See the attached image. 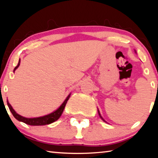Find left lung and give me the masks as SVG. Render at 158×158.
<instances>
[{
	"mask_svg": "<svg viewBox=\"0 0 158 158\" xmlns=\"http://www.w3.org/2000/svg\"><path fill=\"white\" fill-rule=\"evenodd\" d=\"M135 53H137V52H136V51H135ZM98 114H99V116H100V117L101 118V119H102V121H105V122H106V121H105V119H104L102 117V116H101V114H100V111H99V109H98Z\"/></svg>",
	"mask_w": 158,
	"mask_h": 158,
	"instance_id": "8db88e82",
	"label": "left lung"
}]
</instances>
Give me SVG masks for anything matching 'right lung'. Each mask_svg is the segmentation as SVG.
Masks as SVG:
<instances>
[{
  "label": "right lung",
  "mask_w": 158,
  "mask_h": 158,
  "mask_svg": "<svg viewBox=\"0 0 158 158\" xmlns=\"http://www.w3.org/2000/svg\"><path fill=\"white\" fill-rule=\"evenodd\" d=\"M20 62L21 60L19 59L17 66L15 67V68L14 69V71H13L14 73L15 72L16 69L18 68V67L20 65ZM70 95L71 93H69L68 97L66 98L65 100H64V102L62 103V105H61L59 107L56 109V110L53 111L52 113H51L49 114L45 115V116H40V117H37V118H26L21 116V115L18 114L17 112L14 110V109L12 108L11 105L9 103L8 100H7V103L10 111L12 112V115L14 116V117L16 119L18 120L19 121L23 122L26 124H28L30 125H34V126L35 125H36V126L37 125H49V124L52 123L56 121L63 114L64 109H65V106L67 104V102H68L69 97H70Z\"/></svg>",
  "instance_id": "add662e5"
}]
</instances>
